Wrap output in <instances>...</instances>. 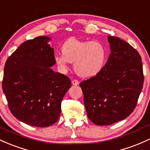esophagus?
<instances>
[{"label": "esophagus", "mask_w": 150, "mask_h": 150, "mask_svg": "<svg viewBox=\"0 0 150 150\" xmlns=\"http://www.w3.org/2000/svg\"><path fill=\"white\" fill-rule=\"evenodd\" d=\"M71 83H72V84H73V85H74V86H78L79 84V81L76 80V79H74L71 81Z\"/></svg>", "instance_id": "34e87169"}]
</instances>
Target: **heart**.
<instances>
[{"instance_id":"obj_1","label":"heart","mask_w":150,"mask_h":150,"mask_svg":"<svg viewBox=\"0 0 150 150\" xmlns=\"http://www.w3.org/2000/svg\"><path fill=\"white\" fill-rule=\"evenodd\" d=\"M62 54H57L54 62L62 70L74 63L76 73L81 77H92L103 68L107 58L106 49L98 41H81L76 38L67 40L62 46Z\"/></svg>"}]
</instances>
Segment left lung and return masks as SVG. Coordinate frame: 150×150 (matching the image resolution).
I'll return each mask as SVG.
<instances>
[{"instance_id":"8db88e82","label":"left lung","mask_w":150,"mask_h":150,"mask_svg":"<svg viewBox=\"0 0 150 150\" xmlns=\"http://www.w3.org/2000/svg\"><path fill=\"white\" fill-rule=\"evenodd\" d=\"M110 54L95 76L81 82L87 115L96 125L124 120L137 105L143 83L142 58L129 44L108 36Z\"/></svg>"}]
</instances>
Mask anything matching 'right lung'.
I'll return each mask as SVG.
<instances>
[{
  "mask_svg": "<svg viewBox=\"0 0 150 150\" xmlns=\"http://www.w3.org/2000/svg\"><path fill=\"white\" fill-rule=\"evenodd\" d=\"M51 39L27 40L8 58L2 81L3 93L14 117L31 126L45 127L58 121L61 103L71 86L70 79L54 72Z\"/></svg>",
  "mask_w": 150,
  "mask_h": 150,
  "instance_id": "right-lung-1",
  "label": "right lung"
}]
</instances>
